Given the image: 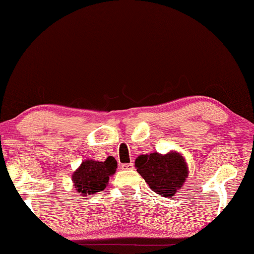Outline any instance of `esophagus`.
Returning <instances> with one entry per match:
<instances>
[{"instance_id": "1", "label": "esophagus", "mask_w": 254, "mask_h": 254, "mask_svg": "<svg viewBox=\"0 0 254 254\" xmlns=\"http://www.w3.org/2000/svg\"><path fill=\"white\" fill-rule=\"evenodd\" d=\"M121 168L123 170H128V169H132L133 168V163L130 162V163H122L121 165Z\"/></svg>"}]
</instances>
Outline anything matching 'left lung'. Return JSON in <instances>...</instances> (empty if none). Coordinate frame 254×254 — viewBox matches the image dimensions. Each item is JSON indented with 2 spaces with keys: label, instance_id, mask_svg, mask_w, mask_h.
Masks as SVG:
<instances>
[{
  "label": "left lung",
  "instance_id": "obj_1",
  "mask_svg": "<svg viewBox=\"0 0 254 254\" xmlns=\"http://www.w3.org/2000/svg\"><path fill=\"white\" fill-rule=\"evenodd\" d=\"M135 167L149 187L163 197L174 196L188 176L186 162L176 152L142 154L136 158Z\"/></svg>",
  "mask_w": 254,
  "mask_h": 254
}]
</instances>
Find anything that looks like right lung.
I'll list each match as a JSON object with an SVG mask.
<instances>
[{"instance_id": "add662e5", "label": "right lung", "mask_w": 254, "mask_h": 254, "mask_svg": "<svg viewBox=\"0 0 254 254\" xmlns=\"http://www.w3.org/2000/svg\"><path fill=\"white\" fill-rule=\"evenodd\" d=\"M117 168L118 162L113 157H107L105 161H84L72 175L76 190L83 196L104 190L110 176L115 174Z\"/></svg>"}]
</instances>
